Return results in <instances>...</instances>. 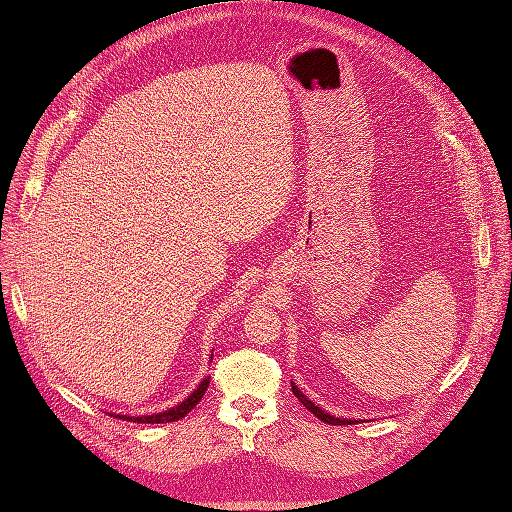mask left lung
Wrapping results in <instances>:
<instances>
[{
	"label": "left lung",
	"mask_w": 512,
	"mask_h": 512,
	"mask_svg": "<svg viewBox=\"0 0 512 512\" xmlns=\"http://www.w3.org/2000/svg\"><path fill=\"white\" fill-rule=\"evenodd\" d=\"M291 387H293V393H295V397L299 399V402L311 412V414H316L322 422H326V425H355V422H358V420H349V418H339V416H332V414H328L326 410H322L320 406H316L314 402H311V399L291 381Z\"/></svg>",
	"instance_id": "left-lung-1"
}]
</instances>
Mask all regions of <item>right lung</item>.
Returning a JSON list of instances; mask_svg holds the SVG:
<instances>
[{
    "label": "right lung",
    "instance_id": "right-lung-1",
    "mask_svg": "<svg viewBox=\"0 0 512 512\" xmlns=\"http://www.w3.org/2000/svg\"><path fill=\"white\" fill-rule=\"evenodd\" d=\"M213 355V353H211ZM213 360V358H211ZM211 376H205V379L198 383V387L184 399V402H180L173 408H167L163 412H154V414H144V416H129V414H115V412H108L113 418H121V420H127V422H138V425H165V422H175L184 418L188 412H192L196 408V404L201 402L207 387H209V381Z\"/></svg>",
    "mask_w": 512,
    "mask_h": 512
}]
</instances>
